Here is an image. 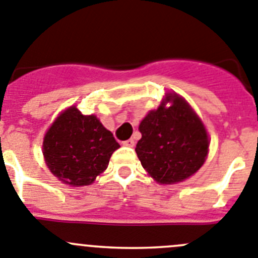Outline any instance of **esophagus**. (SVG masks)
Here are the masks:
<instances>
[{
  "label": "esophagus",
  "instance_id": "34e87169",
  "mask_svg": "<svg viewBox=\"0 0 258 258\" xmlns=\"http://www.w3.org/2000/svg\"><path fill=\"white\" fill-rule=\"evenodd\" d=\"M123 145H124V146H127V147H134L135 146V141L132 139H128V140H126V141H123Z\"/></svg>",
  "mask_w": 258,
  "mask_h": 258
}]
</instances>
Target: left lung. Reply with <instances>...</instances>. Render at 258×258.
I'll return each instance as SVG.
<instances>
[{
  "mask_svg": "<svg viewBox=\"0 0 258 258\" xmlns=\"http://www.w3.org/2000/svg\"><path fill=\"white\" fill-rule=\"evenodd\" d=\"M166 103H171L170 107ZM136 154L144 169L160 184H175L196 174L208 155L207 130L198 114L176 93L166 94L139 127Z\"/></svg>",
  "mask_w": 258,
  "mask_h": 258,
  "instance_id": "1",
  "label": "left lung"
}]
</instances>
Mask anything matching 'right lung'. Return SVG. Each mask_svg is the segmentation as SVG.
Returning <instances> with one entry per match:
<instances>
[{
    "label": "right lung",
    "instance_id": "obj_1",
    "mask_svg": "<svg viewBox=\"0 0 258 258\" xmlns=\"http://www.w3.org/2000/svg\"><path fill=\"white\" fill-rule=\"evenodd\" d=\"M119 147L113 134L94 114L76 106L60 113L45 134L42 154L54 176L72 186L89 185L108 166Z\"/></svg>",
    "mask_w": 258,
    "mask_h": 258
}]
</instances>
